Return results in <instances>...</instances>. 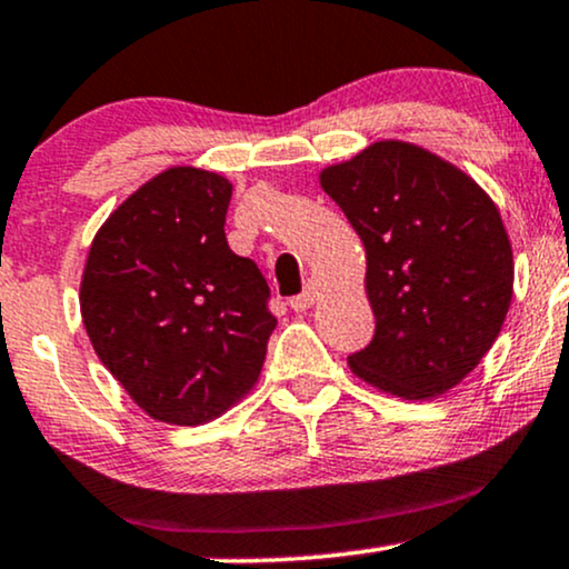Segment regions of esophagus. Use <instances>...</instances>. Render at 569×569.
I'll use <instances>...</instances> for the list:
<instances>
[{"label":"esophagus","instance_id":"esophagus-1","mask_svg":"<svg viewBox=\"0 0 569 569\" xmlns=\"http://www.w3.org/2000/svg\"><path fill=\"white\" fill-rule=\"evenodd\" d=\"M315 301H317V287H315V282H309L307 290H303L301 296L290 298V309L292 311H307V309L315 307Z\"/></svg>","mask_w":569,"mask_h":569}]
</instances>
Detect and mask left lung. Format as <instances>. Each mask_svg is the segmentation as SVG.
Wrapping results in <instances>:
<instances>
[{"instance_id":"1","label":"left lung","mask_w":569,"mask_h":569,"mask_svg":"<svg viewBox=\"0 0 569 569\" xmlns=\"http://www.w3.org/2000/svg\"><path fill=\"white\" fill-rule=\"evenodd\" d=\"M366 249L375 339L352 375L418 401L458 385L497 341L512 298V247L493 200L456 164L377 140L320 173Z\"/></svg>"}]
</instances>
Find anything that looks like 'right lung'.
I'll return each instance as SVG.
<instances>
[{"instance_id": "add662e5", "label": "right lung", "mask_w": 569, "mask_h": 569, "mask_svg": "<svg viewBox=\"0 0 569 569\" xmlns=\"http://www.w3.org/2000/svg\"><path fill=\"white\" fill-rule=\"evenodd\" d=\"M233 184L179 168L138 187L89 247L81 317L91 347L149 418L200 426L258 382L268 336L260 268L224 238Z\"/></svg>"}]
</instances>
